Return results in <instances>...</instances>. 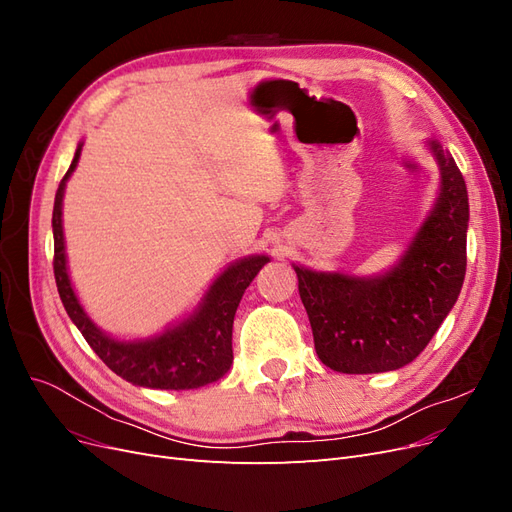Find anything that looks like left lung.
Segmentation results:
<instances>
[{"label":"left lung","mask_w":512,"mask_h":512,"mask_svg":"<svg viewBox=\"0 0 512 512\" xmlns=\"http://www.w3.org/2000/svg\"><path fill=\"white\" fill-rule=\"evenodd\" d=\"M442 188L399 265L374 280L294 267L318 359L342 374H378L414 361L455 305L466 277L468 190L448 151L431 141Z\"/></svg>","instance_id":"left-lung-1"}]
</instances>
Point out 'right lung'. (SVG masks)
<instances>
[{"mask_svg": "<svg viewBox=\"0 0 512 512\" xmlns=\"http://www.w3.org/2000/svg\"><path fill=\"white\" fill-rule=\"evenodd\" d=\"M79 156L81 145L74 153L68 173L59 183L53 207V271L59 297L68 316L104 365L132 384L147 386V389L183 391L220 380L232 365V320H235L239 301L245 288L252 284L269 258L252 256L228 267L207 292L203 305L179 327L166 331L156 339H147V342H115V339L106 337L83 312L66 271L61 200H64L66 179L76 168Z\"/></svg>", "mask_w": 512, "mask_h": 512, "instance_id": "obj_1", "label": "right lung"}]
</instances>
